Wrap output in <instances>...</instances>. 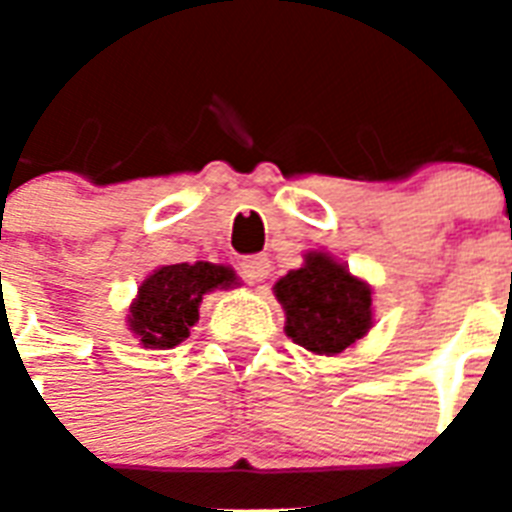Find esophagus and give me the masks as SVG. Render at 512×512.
<instances>
[{"mask_svg":"<svg viewBox=\"0 0 512 512\" xmlns=\"http://www.w3.org/2000/svg\"><path fill=\"white\" fill-rule=\"evenodd\" d=\"M241 276L252 284H263L271 276V260L265 255H252L241 260Z\"/></svg>","mask_w":512,"mask_h":512,"instance_id":"obj_1","label":"esophagus"}]
</instances>
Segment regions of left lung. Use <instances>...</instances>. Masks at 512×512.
<instances>
[{"label":"left lung","mask_w":512,"mask_h":512,"mask_svg":"<svg viewBox=\"0 0 512 512\" xmlns=\"http://www.w3.org/2000/svg\"><path fill=\"white\" fill-rule=\"evenodd\" d=\"M273 295L287 316V337L316 356L345 353L374 324L372 287L319 249L303 257V268L281 276Z\"/></svg>","instance_id":"obj_1"}]
</instances>
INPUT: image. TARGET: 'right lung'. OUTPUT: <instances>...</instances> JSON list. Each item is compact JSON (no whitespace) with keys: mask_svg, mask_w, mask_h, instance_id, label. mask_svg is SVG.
Returning a JSON list of instances; mask_svg holds the SVG:
<instances>
[{"mask_svg":"<svg viewBox=\"0 0 512 512\" xmlns=\"http://www.w3.org/2000/svg\"><path fill=\"white\" fill-rule=\"evenodd\" d=\"M239 284L228 265L199 263L162 265L140 281L138 295L127 313V327L143 348L170 350L191 335L199 321L204 295Z\"/></svg>","mask_w":512,"mask_h":512,"instance_id":"right-lung-1","label":"right lung"}]
</instances>
